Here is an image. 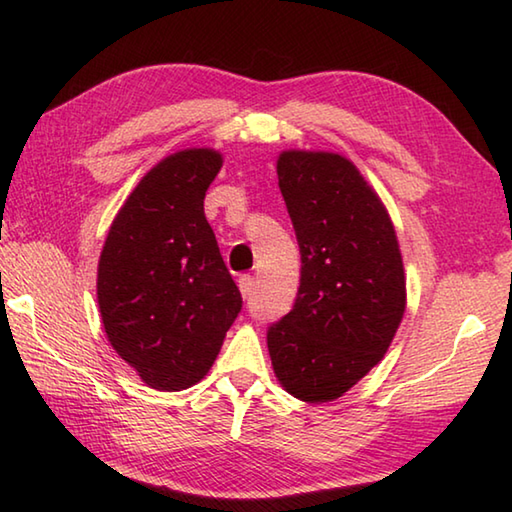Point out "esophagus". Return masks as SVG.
<instances>
[{"mask_svg": "<svg viewBox=\"0 0 512 512\" xmlns=\"http://www.w3.org/2000/svg\"><path fill=\"white\" fill-rule=\"evenodd\" d=\"M253 286H255L253 275H241L239 277V291L244 297H250V293H253Z\"/></svg>", "mask_w": 512, "mask_h": 512, "instance_id": "34e87169", "label": "esophagus"}]
</instances>
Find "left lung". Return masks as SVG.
<instances>
[{
  "label": "left lung",
  "mask_w": 512,
  "mask_h": 512,
  "mask_svg": "<svg viewBox=\"0 0 512 512\" xmlns=\"http://www.w3.org/2000/svg\"><path fill=\"white\" fill-rule=\"evenodd\" d=\"M277 179L302 255L293 309L266 331L275 376L306 403L340 398L383 360L405 311V273L387 210L356 165L284 152Z\"/></svg>",
  "instance_id": "8db88e82"
}]
</instances>
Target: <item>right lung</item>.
<instances>
[{"mask_svg":"<svg viewBox=\"0 0 512 512\" xmlns=\"http://www.w3.org/2000/svg\"><path fill=\"white\" fill-rule=\"evenodd\" d=\"M219 170L212 150L167 156L129 194L100 255L98 304L111 347L163 392L208 374L244 304L203 212Z\"/></svg>","mask_w":512,"mask_h":512,"instance_id":"right-lung-1","label":"right lung"}]
</instances>
